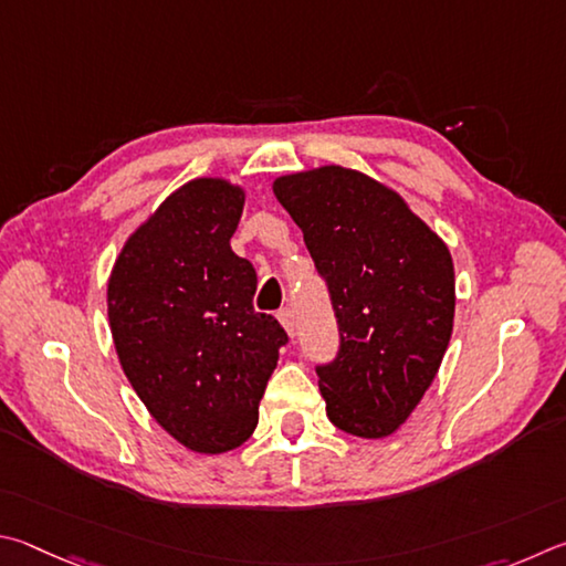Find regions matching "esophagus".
Instances as JSON below:
<instances>
[{
    "label": "esophagus",
    "instance_id": "esophagus-1",
    "mask_svg": "<svg viewBox=\"0 0 566 566\" xmlns=\"http://www.w3.org/2000/svg\"><path fill=\"white\" fill-rule=\"evenodd\" d=\"M277 321H281L283 331L289 333V338H295V333H298V323H295V315L291 308H283L281 313H277Z\"/></svg>",
    "mask_w": 566,
    "mask_h": 566
}]
</instances>
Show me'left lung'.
Returning a JSON list of instances; mask_svg holds the SVG:
<instances>
[{"label":"left lung","instance_id":"1","mask_svg":"<svg viewBox=\"0 0 566 566\" xmlns=\"http://www.w3.org/2000/svg\"><path fill=\"white\" fill-rule=\"evenodd\" d=\"M273 193L303 231L338 315L340 353L318 368L325 415L355 438H390L450 345V248L395 188L358 168L277 176Z\"/></svg>","mask_w":566,"mask_h":566}]
</instances>
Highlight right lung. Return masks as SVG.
I'll use <instances>...</instances> for the list:
<instances>
[{
  "mask_svg": "<svg viewBox=\"0 0 566 566\" xmlns=\"http://www.w3.org/2000/svg\"><path fill=\"white\" fill-rule=\"evenodd\" d=\"M245 188L201 176L168 193L126 238L106 285L122 370L151 418L198 454L251 438L289 340L253 311L255 271L231 251Z\"/></svg>",
  "mask_w": 566,
  "mask_h": 566,
  "instance_id": "obj_1",
  "label": "right lung"
}]
</instances>
